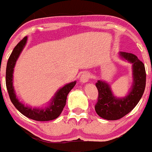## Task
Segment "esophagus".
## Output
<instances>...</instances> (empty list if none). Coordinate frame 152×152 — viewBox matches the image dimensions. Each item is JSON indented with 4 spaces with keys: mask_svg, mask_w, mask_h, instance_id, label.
I'll use <instances>...</instances> for the list:
<instances>
[{
    "mask_svg": "<svg viewBox=\"0 0 152 152\" xmlns=\"http://www.w3.org/2000/svg\"><path fill=\"white\" fill-rule=\"evenodd\" d=\"M90 79V73L88 72H84L80 76V82L82 83H86V82L88 81V80Z\"/></svg>",
    "mask_w": 152,
    "mask_h": 152,
    "instance_id": "34e87169",
    "label": "esophagus"
}]
</instances>
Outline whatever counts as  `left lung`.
<instances>
[{
	"mask_svg": "<svg viewBox=\"0 0 152 152\" xmlns=\"http://www.w3.org/2000/svg\"><path fill=\"white\" fill-rule=\"evenodd\" d=\"M120 56L133 64L134 84L132 89L124 98H116L108 84L98 80V90L95 110L99 116L106 120H118L126 116L139 103L146 87V71L143 63L131 53L120 52Z\"/></svg>",
	"mask_w": 152,
	"mask_h": 152,
	"instance_id": "left-lung-1",
	"label": "left lung"
}]
</instances>
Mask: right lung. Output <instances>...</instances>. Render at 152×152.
<instances>
[{"label": "right lung", "instance_id": "obj_1", "mask_svg": "<svg viewBox=\"0 0 152 152\" xmlns=\"http://www.w3.org/2000/svg\"><path fill=\"white\" fill-rule=\"evenodd\" d=\"M26 40H27V37H24L19 42L16 47L14 48L10 55V58L8 59L7 66H6L5 83H6V88L9 93V96L17 110L29 118L33 119L35 121H41V122L54 120L60 115V113L64 110L66 104L67 94L75 86L76 81L67 84L64 87L60 88L56 94L50 106L45 108L44 110L34 109V108L25 106L24 104L19 102L18 99L17 98L16 94L14 93V89L13 87V72L17 59L18 58L20 53L22 52V49L24 48L25 45L26 43Z\"/></svg>", "mask_w": 152, "mask_h": 152}]
</instances>
